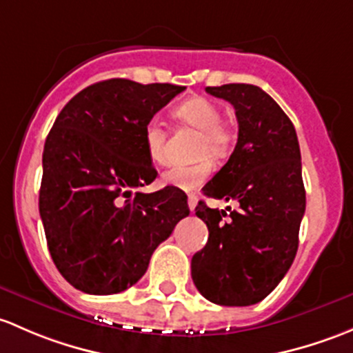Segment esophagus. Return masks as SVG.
<instances>
[{"instance_id":"esophagus-1","label":"esophagus","mask_w":353,"mask_h":353,"mask_svg":"<svg viewBox=\"0 0 353 353\" xmlns=\"http://www.w3.org/2000/svg\"><path fill=\"white\" fill-rule=\"evenodd\" d=\"M197 195L195 194H190L188 195V207H190V210H195V207H197Z\"/></svg>"}]
</instances>
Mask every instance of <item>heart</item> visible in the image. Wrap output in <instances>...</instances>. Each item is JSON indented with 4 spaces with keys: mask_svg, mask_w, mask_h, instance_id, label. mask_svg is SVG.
I'll return each instance as SVG.
<instances>
[{
    "mask_svg": "<svg viewBox=\"0 0 353 353\" xmlns=\"http://www.w3.org/2000/svg\"><path fill=\"white\" fill-rule=\"evenodd\" d=\"M173 117L181 125L199 130L195 139V156L197 161L188 165H172L163 172L161 181L166 187L178 190H197L205 183L214 170V161L209 158H224L231 150L232 132L226 122L221 121V108L205 97H190L173 108ZM166 134L165 127L158 121H150L144 127V146L152 163H165L166 159Z\"/></svg>",
    "mask_w": 353,
    "mask_h": 353,
    "instance_id": "b5f03b06",
    "label": "heart"
}]
</instances>
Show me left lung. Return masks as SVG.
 <instances>
[{
	"mask_svg": "<svg viewBox=\"0 0 353 353\" xmlns=\"http://www.w3.org/2000/svg\"><path fill=\"white\" fill-rule=\"evenodd\" d=\"M205 92L230 101L239 130L203 195L236 201L239 209L195 207L209 239L192 256V279L210 303L250 306L279 285L296 256L306 210L299 141L285 112L258 86L231 83Z\"/></svg>",
	"mask_w": 353,
	"mask_h": 353,
	"instance_id": "1",
	"label": "left lung"
}]
</instances>
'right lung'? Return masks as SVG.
Returning <instances> with one entry per match:
<instances>
[{
    "mask_svg": "<svg viewBox=\"0 0 353 353\" xmlns=\"http://www.w3.org/2000/svg\"><path fill=\"white\" fill-rule=\"evenodd\" d=\"M185 86L114 78L81 90L46 139L39 210L57 270L86 294L136 284L151 255L190 214L173 187L143 194L156 170L144 127Z\"/></svg>",
    "mask_w": 353,
    "mask_h": 353,
    "instance_id": "right-lung-1",
    "label": "right lung"
}]
</instances>
